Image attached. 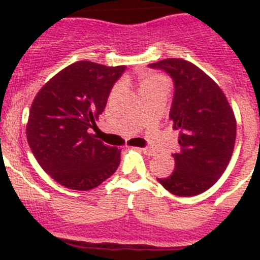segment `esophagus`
Masks as SVG:
<instances>
[{"mask_svg":"<svg viewBox=\"0 0 260 260\" xmlns=\"http://www.w3.org/2000/svg\"><path fill=\"white\" fill-rule=\"evenodd\" d=\"M142 151H144V154H146L147 156L155 155V151H154L153 149H149V147H144V149H142Z\"/></svg>","mask_w":260,"mask_h":260,"instance_id":"1","label":"esophagus"}]
</instances>
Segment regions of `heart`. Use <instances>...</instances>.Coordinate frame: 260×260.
<instances>
[{
	"mask_svg": "<svg viewBox=\"0 0 260 260\" xmlns=\"http://www.w3.org/2000/svg\"><path fill=\"white\" fill-rule=\"evenodd\" d=\"M156 88H170V80L165 75L150 74L140 78V90L141 93L156 89Z\"/></svg>",
	"mask_w": 260,
	"mask_h": 260,
	"instance_id": "obj_1",
	"label": "heart"
}]
</instances>
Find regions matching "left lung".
Segmentation results:
<instances>
[{
  "label": "left lung",
  "instance_id": "obj_1",
  "mask_svg": "<svg viewBox=\"0 0 260 260\" xmlns=\"http://www.w3.org/2000/svg\"><path fill=\"white\" fill-rule=\"evenodd\" d=\"M167 72L175 84L170 119L179 131L175 170L158 181L170 193L190 197L211 188L232 158L236 118L225 94L200 67L181 58L149 64Z\"/></svg>",
  "mask_w": 260,
  "mask_h": 260
}]
</instances>
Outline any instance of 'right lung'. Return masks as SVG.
I'll return each instance as SVG.
<instances>
[{"instance_id": "1", "label": "right lung", "mask_w": 260, "mask_h": 260, "mask_svg": "<svg viewBox=\"0 0 260 260\" xmlns=\"http://www.w3.org/2000/svg\"><path fill=\"white\" fill-rule=\"evenodd\" d=\"M124 70L79 60L54 75L35 97L25 132L28 145L41 168L60 185L89 190L118 168L120 150L105 145L89 128Z\"/></svg>"}]
</instances>
